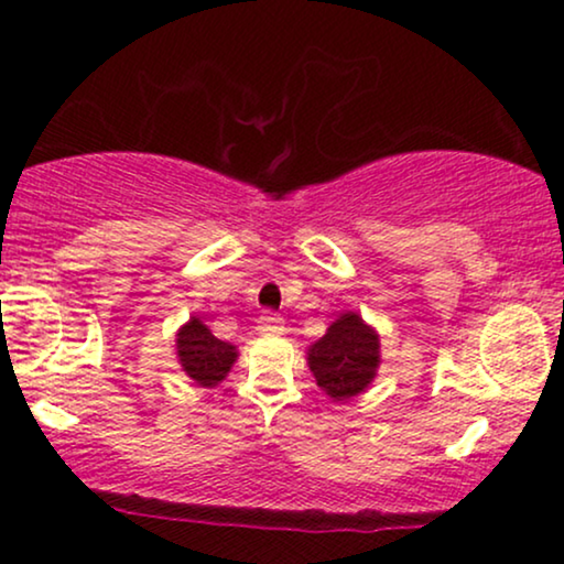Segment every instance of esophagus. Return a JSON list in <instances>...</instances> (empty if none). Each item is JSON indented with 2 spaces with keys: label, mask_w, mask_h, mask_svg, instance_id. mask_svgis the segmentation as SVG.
Instances as JSON below:
<instances>
[{
  "label": "esophagus",
  "mask_w": 564,
  "mask_h": 564,
  "mask_svg": "<svg viewBox=\"0 0 564 564\" xmlns=\"http://www.w3.org/2000/svg\"><path fill=\"white\" fill-rule=\"evenodd\" d=\"M257 332L260 334H281L283 332V318L278 313H262L257 318Z\"/></svg>",
  "instance_id": "34e87169"
}]
</instances>
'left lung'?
Segmentation results:
<instances>
[{
  "label": "left lung",
  "instance_id": "1",
  "mask_svg": "<svg viewBox=\"0 0 564 564\" xmlns=\"http://www.w3.org/2000/svg\"><path fill=\"white\" fill-rule=\"evenodd\" d=\"M307 364L328 398H355L377 377L381 364L379 334L358 313H341L307 349Z\"/></svg>",
  "mask_w": 564,
  "mask_h": 564
}]
</instances>
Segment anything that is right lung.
Listing matches in <instances>:
<instances>
[{
  "label": "right lung",
  "mask_w": 564,
  "mask_h": 564,
  "mask_svg": "<svg viewBox=\"0 0 564 564\" xmlns=\"http://www.w3.org/2000/svg\"><path fill=\"white\" fill-rule=\"evenodd\" d=\"M177 358L198 387H217L236 364L238 349L230 341L217 339L198 318H191L177 332Z\"/></svg>",
  "instance_id": "add662e5"
}]
</instances>
